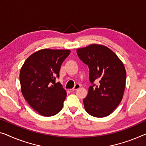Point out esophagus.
<instances>
[{
	"mask_svg": "<svg viewBox=\"0 0 146 146\" xmlns=\"http://www.w3.org/2000/svg\"><path fill=\"white\" fill-rule=\"evenodd\" d=\"M80 87V85L79 84H76L75 85V86L73 87V88L71 89V90H73V91H75V90H77V89H79V88Z\"/></svg>",
	"mask_w": 146,
	"mask_h": 146,
	"instance_id": "esophagus-1",
	"label": "esophagus"
}]
</instances>
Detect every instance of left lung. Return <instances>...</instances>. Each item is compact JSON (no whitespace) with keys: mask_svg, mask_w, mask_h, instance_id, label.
<instances>
[{"mask_svg":"<svg viewBox=\"0 0 146 146\" xmlns=\"http://www.w3.org/2000/svg\"><path fill=\"white\" fill-rule=\"evenodd\" d=\"M82 62L88 65L92 84L83 100L86 111L92 116H108L117 108L123 98L126 85L125 67L113 51L106 46L92 44L77 50Z\"/></svg>","mask_w":146,"mask_h":146,"instance_id":"left-lung-1","label":"left lung"}]
</instances>
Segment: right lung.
Segmentation results:
<instances>
[{
	"mask_svg": "<svg viewBox=\"0 0 146 146\" xmlns=\"http://www.w3.org/2000/svg\"><path fill=\"white\" fill-rule=\"evenodd\" d=\"M69 50L41 49L27 58L19 73L21 90L29 106L44 117L58 113L64 106L67 93L60 82L61 65Z\"/></svg>",
	"mask_w": 146,
	"mask_h": 146,
	"instance_id": "right-lung-1",
	"label": "right lung"
}]
</instances>
